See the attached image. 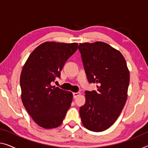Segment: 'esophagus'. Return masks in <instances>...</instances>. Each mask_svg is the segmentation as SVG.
Wrapping results in <instances>:
<instances>
[{"mask_svg":"<svg viewBox=\"0 0 148 148\" xmlns=\"http://www.w3.org/2000/svg\"><path fill=\"white\" fill-rule=\"evenodd\" d=\"M80 95V92H74V93H73V98H74V99H76L77 97H78Z\"/></svg>","mask_w":148,"mask_h":148,"instance_id":"34e87169","label":"esophagus"}]
</instances>
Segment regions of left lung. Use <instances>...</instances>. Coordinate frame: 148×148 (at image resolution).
I'll list each match as a JSON object with an SVG mask.
<instances>
[{"mask_svg":"<svg viewBox=\"0 0 148 148\" xmlns=\"http://www.w3.org/2000/svg\"><path fill=\"white\" fill-rule=\"evenodd\" d=\"M88 80L96 83L97 90L86 91V103L80 108L86 128L102 132L116 122L127 96L130 72L120 52L102 42L80 44Z\"/></svg>","mask_w":148,"mask_h":148,"instance_id":"obj_1","label":"left lung"}]
</instances>
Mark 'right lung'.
Instances as JSON below:
<instances>
[{"label": "right lung", "mask_w": 148, "mask_h": 148, "mask_svg": "<svg viewBox=\"0 0 148 148\" xmlns=\"http://www.w3.org/2000/svg\"><path fill=\"white\" fill-rule=\"evenodd\" d=\"M77 49V43L46 42L33 50L23 68L22 101L32 120L43 128L60 126L71 106L72 92L51 83L60 78L66 62Z\"/></svg>", "instance_id": "1"}]
</instances>
